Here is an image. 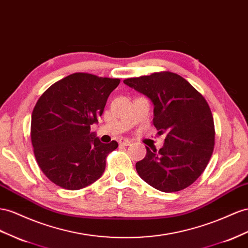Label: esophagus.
I'll use <instances>...</instances> for the list:
<instances>
[{"mask_svg": "<svg viewBox=\"0 0 248 248\" xmlns=\"http://www.w3.org/2000/svg\"><path fill=\"white\" fill-rule=\"evenodd\" d=\"M119 144L121 146H129L131 144V140H127V139H121L119 140Z\"/></svg>", "mask_w": 248, "mask_h": 248, "instance_id": "obj_1", "label": "esophagus"}]
</instances>
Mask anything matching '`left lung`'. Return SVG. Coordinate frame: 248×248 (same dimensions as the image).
<instances>
[{"label":"left lung","instance_id":"obj_1","mask_svg":"<svg viewBox=\"0 0 248 248\" xmlns=\"http://www.w3.org/2000/svg\"><path fill=\"white\" fill-rule=\"evenodd\" d=\"M144 93L155 105L153 125L166 133L163 148L151 151L136 164L140 177L166 193L191 186L210 162L215 126L204 97L185 78L168 71L123 81Z\"/></svg>","mask_w":248,"mask_h":248}]
</instances>
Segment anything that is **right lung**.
Returning <instances> with one entry per match:
<instances>
[{"label": "right lung", "mask_w": 248, "mask_h": 248, "mask_svg": "<svg viewBox=\"0 0 248 248\" xmlns=\"http://www.w3.org/2000/svg\"><path fill=\"white\" fill-rule=\"evenodd\" d=\"M119 83L117 78L74 73L39 97L31 116V142L39 168L52 183L74 191L102 175L118 143L100 142L91 125Z\"/></svg>", "instance_id": "add662e5"}]
</instances>
